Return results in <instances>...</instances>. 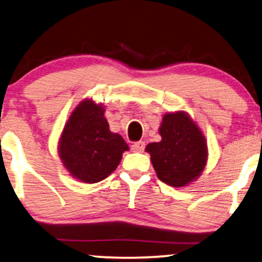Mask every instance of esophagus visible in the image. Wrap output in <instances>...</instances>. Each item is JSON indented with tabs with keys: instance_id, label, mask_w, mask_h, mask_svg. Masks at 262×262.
<instances>
[{
	"instance_id": "34e87169",
	"label": "esophagus",
	"mask_w": 262,
	"mask_h": 262,
	"mask_svg": "<svg viewBox=\"0 0 262 262\" xmlns=\"http://www.w3.org/2000/svg\"><path fill=\"white\" fill-rule=\"evenodd\" d=\"M144 148H145V144H144V142H142V141L136 142L131 145L132 151H135V152H143L144 151Z\"/></svg>"
}]
</instances>
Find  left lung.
<instances>
[{"label": "left lung", "instance_id": "obj_1", "mask_svg": "<svg viewBox=\"0 0 262 262\" xmlns=\"http://www.w3.org/2000/svg\"><path fill=\"white\" fill-rule=\"evenodd\" d=\"M161 142L145 150L157 178L171 187H185L202 175L207 161L203 132L186 112L166 113L160 126Z\"/></svg>", "mask_w": 262, "mask_h": 262}]
</instances>
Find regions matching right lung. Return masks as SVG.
Here are the masks:
<instances>
[{"label":"right lung","instance_id":"obj_1","mask_svg":"<svg viewBox=\"0 0 262 262\" xmlns=\"http://www.w3.org/2000/svg\"><path fill=\"white\" fill-rule=\"evenodd\" d=\"M105 108L91 99L77 105L64 125L58 152L71 177L95 184L116 170L128 145L119 134L110 131Z\"/></svg>","mask_w":262,"mask_h":262}]
</instances>
